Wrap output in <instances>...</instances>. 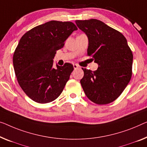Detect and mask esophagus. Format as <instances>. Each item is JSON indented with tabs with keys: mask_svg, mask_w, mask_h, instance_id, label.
<instances>
[{
	"mask_svg": "<svg viewBox=\"0 0 147 147\" xmlns=\"http://www.w3.org/2000/svg\"><path fill=\"white\" fill-rule=\"evenodd\" d=\"M73 67H74V69H78V68H79V66H78V65H76V64H74Z\"/></svg>",
	"mask_w": 147,
	"mask_h": 147,
	"instance_id": "obj_1",
	"label": "esophagus"
}]
</instances>
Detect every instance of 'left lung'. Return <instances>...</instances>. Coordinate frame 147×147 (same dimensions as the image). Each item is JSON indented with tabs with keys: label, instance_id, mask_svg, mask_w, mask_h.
<instances>
[{
	"label": "left lung",
	"instance_id": "left-lung-1",
	"mask_svg": "<svg viewBox=\"0 0 147 147\" xmlns=\"http://www.w3.org/2000/svg\"><path fill=\"white\" fill-rule=\"evenodd\" d=\"M87 35V55L98 64L95 71L84 69L80 84L88 98L96 104L115 100L125 88L132 76L133 53L121 32L96 19L76 20Z\"/></svg>",
	"mask_w": 147,
	"mask_h": 147
}]
</instances>
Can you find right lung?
Here are the masks:
<instances>
[{"label": "right lung", "mask_w": 147, "mask_h": 147, "mask_svg": "<svg viewBox=\"0 0 147 147\" xmlns=\"http://www.w3.org/2000/svg\"><path fill=\"white\" fill-rule=\"evenodd\" d=\"M78 28L71 22L52 20L36 26L22 37L13 55L18 82L30 98L39 104L57 99L74 70L66 63L53 67L56 51Z\"/></svg>", "instance_id": "add662e5"}]
</instances>
